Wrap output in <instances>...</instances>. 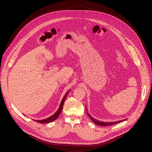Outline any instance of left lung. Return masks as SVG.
Here are the masks:
<instances>
[{
  "instance_id": "8db88e82",
  "label": "left lung",
  "mask_w": 152,
  "mask_h": 152,
  "mask_svg": "<svg viewBox=\"0 0 152 152\" xmlns=\"http://www.w3.org/2000/svg\"><path fill=\"white\" fill-rule=\"evenodd\" d=\"M86 111H87V109H86ZM87 115H88L90 118L91 119V121H93V122L94 123H95L96 124H97V125H99V126H111V125H113V124H118L119 122H122L124 121H126V119H124V120H121V121H115V122H100L98 120H96V119L94 118L93 117L91 116V115L88 113L87 112Z\"/></svg>"
}]
</instances>
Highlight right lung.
<instances>
[{
    "label": "right lung",
    "mask_w": 152,
    "mask_h": 152,
    "mask_svg": "<svg viewBox=\"0 0 152 152\" xmlns=\"http://www.w3.org/2000/svg\"><path fill=\"white\" fill-rule=\"evenodd\" d=\"M70 91V89L67 92V93H66V94L65 95V96H64L63 98L62 99L61 102V103H60V105H59V108L58 110V111L55 113H54L52 116H50V117H48L47 118L43 119V120H34V121L39 122V123H40V124H47V123H49L50 122H53V121L56 120V119L59 117V114H60L61 112V110L63 109V106L64 102H65V99H66V96H67V95H68V94L69 93V91Z\"/></svg>",
    "instance_id": "1"
}]
</instances>
